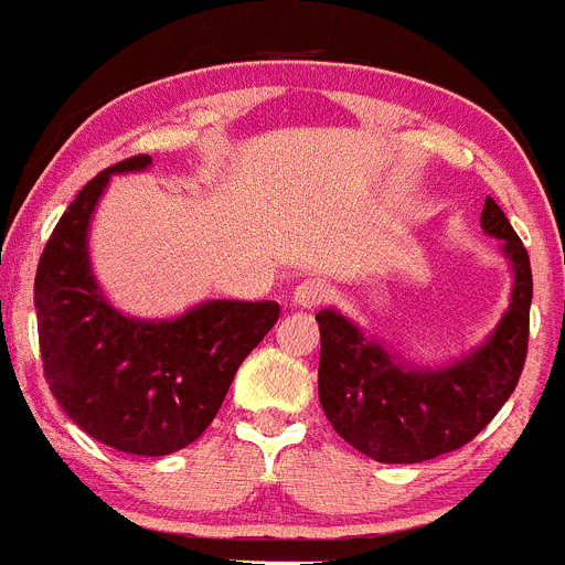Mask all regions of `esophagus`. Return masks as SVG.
Returning a JSON list of instances; mask_svg holds the SVG:
<instances>
[{"mask_svg":"<svg viewBox=\"0 0 565 565\" xmlns=\"http://www.w3.org/2000/svg\"><path fill=\"white\" fill-rule=\"evenodd\" d=\"M329 298V287L320 278H303L298 287L292 289V307L298 309H312Z\"/></svg>","mask_w":565,"mask_h":565,"instance_id":"esophagus-1","label":"esophagus"}]
</instances>
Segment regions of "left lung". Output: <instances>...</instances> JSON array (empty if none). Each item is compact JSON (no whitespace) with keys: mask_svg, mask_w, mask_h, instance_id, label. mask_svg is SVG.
Returning <instances> with one entry per match:
<instances>
[{"mask_svg":"<svg viewBox=\"0 0 565 565\" xmlns=\"http://www.w3.org/2000/svg\"><path fill=\"white\" fill-rule=\"evenodd\" d=\"M482 231L502 239L513 289L497 329L440 367L407 362L337 309H320L318 395L337 435L376 462H424L466 446L504 407L526 360L532 270L504 211L488 198Z\"/></svg>","mask_w":565,"mask_h":565,"instance_id":"left-lung-1","label":"left lung"}]
</instances>
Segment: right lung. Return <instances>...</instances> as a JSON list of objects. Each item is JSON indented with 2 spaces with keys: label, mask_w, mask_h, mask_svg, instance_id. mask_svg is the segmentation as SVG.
Masks as SVG:
<instances>
[{
  "label": "right lung",
  "mask_w": 565,
  "mask_h": 565,
  "mask_svg": "<svg viewBox=\"0 0 565 565\" xmlns=\"http://www.w3.org/2000/svg\"><path fill=\"white\" fill-rule=\"evenodd\" d=\"M119 161L77 192L35 273L44 376L63 413L116 451L163 457L214 420L236 371L278 320L276 300H203L178 318H130L105 298L88 258V228Z\"/></svg>",
  "instance_id": "add662e5"
}]
</instances>
